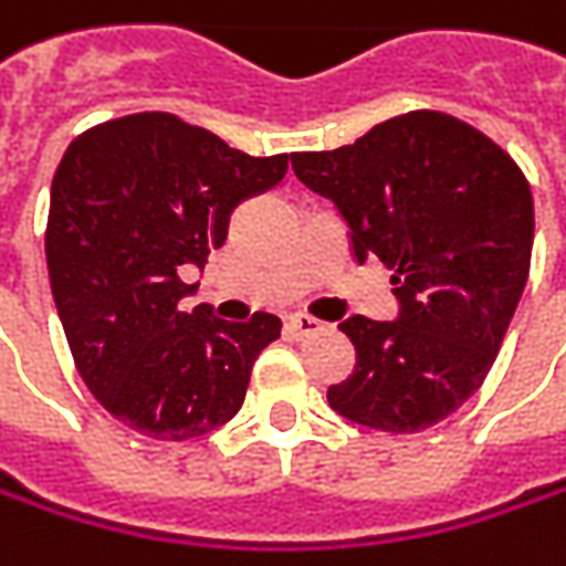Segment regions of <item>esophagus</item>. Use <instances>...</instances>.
Segmentation results:
<instances>
[{
    "label": "esophagus",
    "instance_id": "esophagus-1",
    "mask_svg": "<svg viewBox=\"0 0 566 566\" xmlns=\"http://www.w3.org/2000/svg\"><path fill=\"white\" fill-rule=\"evenodd\" d=\"M286 327H290V334H293V337H312V334L325 331V325H322L318 318H312V315H302V312L290 315V318H286Z\"/></svg>",
    "mask_w": 566,
    "mask_h": 566
}]
</instances>
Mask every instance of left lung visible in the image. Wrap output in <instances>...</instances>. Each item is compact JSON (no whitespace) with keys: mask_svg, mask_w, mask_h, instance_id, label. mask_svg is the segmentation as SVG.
Listing matches in <instances>:
<instances>
[{"mask_svg":"<svg viewBox=\"0 0 566 566\" xmlns=\"http://www.w3.org/2000/svg\"><path fill=\"white\" fill-rule=\"evenodd\" d=\"M293 171L344 216L356 264L395 270V322L337 325L356 366L327 405L381 433L446 420L494 366L528 280L535 212L520 165L449 114L410 111L354 146L296 153Z\"/></svg>","mask_w":566,"mask_h":566,"instance_id":"8db88e82","label":"left lung"}]
</instances>
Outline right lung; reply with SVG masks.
Masks as SVG:
<instances>
[{"label":"right lung","instance_id":"add662e5","mask_svg":"<svg viewBox=\"0 0 566 566\" xmlns=\"http://www.w3.org/2000/svg\"><path fill=\"white\" fill-rule=\"evenodd\" d=\"M286 175L175 114H129L75 136L50 187L46 268L72 359L88 391L129 430L203 437L239 413L251 366L280 318L226 322L185 312L241 200Z\"/></svg>","mask_w":566,"mask_h":566}]
</instances>
